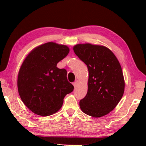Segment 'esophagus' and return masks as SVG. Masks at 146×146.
Returning <instances> with one entry per match:
<instances>
[{"mask_svg":"<svg viewBox=\"0 0 146 146\" xmlns=\"http://www.w3.org/2000/svg\"><path fill=\"white\" fill-rule=\"evenodd\" d=\"M78 84V81L77 80H75V82H73V86H74V87H75V88H76V87H77Z\"/></svg>","mask_w":146,"mask_h":146,"instance_id":"esophagus-1","label":"esophagus"}]
</instances>
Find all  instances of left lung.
I'll use <instances>...</instances> for the list:
<instances>
[{"mask_svg":"<svg viewBox=\"0 0 146 146\" xmlns=\"http://www.w3.org/2000/svg\"><path fill=\"white\" fill-rule=\"evenodd\" d=\"M76 56L88 69V93L79 105L91 117H103L114 110L124 92L122 68L110 49L93 44H78L73 47Z\"/></svg>","mask_w":146,"mask_h":146,"instance_id":"1","label":"left lung"}]
</instances>
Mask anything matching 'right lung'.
<instances>
[{"instance_id": "add662e5", "label": "right lung", "mask_w": 146, "mask_h": 146, "mask_svg": "<svg viewBox=\"0 0 146 146\" xmlns=\"http://www.w3.org/2000/svg\"><path fill=\"white\" fill-rule=\"evenodd\" d=\"M69 52L67 46L49 42L35 48L22 64L18 91L23 103L35 114L46 117L57 112L64 97L73 91L67 71L56 67Z\"/></svg>"}]
</instances>
